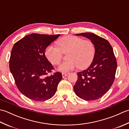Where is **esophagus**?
<instances>
[{
    "label": "esophagus",
    "mask_w": 129,
    "mask_h": 129,
    "mask_svg": "<svg viewBox=\"0 0 129 129\" xmlns=\"http://www.w3.org/2000/svg\"><path fill=\"white\" fill-rule=\"evenodd\" d=\"M68 75V73H62V76L63 78H64V77H65V76H67Z\"/></svg>",
    "instance_id": "1"
}]
</instances>
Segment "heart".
I'll return each instance as SVG.
<instances>
[{"label":"heart","mask_w":129,"mask_h":129,"mask_svg":"<svg viewBox=\"0 0 129 129\" xmlns=\"http://www.w3.org/2000/svg\"><path fill=\"white\" fill-rule=\"evenodd\" d=\"M58 48L50 45L45 49V54L53 65H58L62 57V53H68L67 61L62 62L57 69L67 73L77 67L80 69L88 67L94 60L96 53L94 44L90 40L72 36L64 37L56 42Z\"/></svg>","instance_id":"1"}]
</instances>
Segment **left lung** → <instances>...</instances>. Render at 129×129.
<instances>
[{
  "instance_id": "obj_1",
  "label": "left lung",
  "mask_w": 129,
  "mask_h": 129,
  "mask_svg": "<svg viewBox=\"0 0 129 129\" xmlns=\"http://www.w3.org/2000/svg\"><path fill=\"white\" fill-rule=\"evenodd\" d=\"M90 39L94 44L96 53L90 67L78 73V80L74 86L76 95L82 99H99L109 91L113 85L117 62L110 44L108 40L90 33L76 34Z\"/></svg>"
}]
</instances>
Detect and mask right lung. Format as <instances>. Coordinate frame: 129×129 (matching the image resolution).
I'll use <instances>...</instances> for the list:
<instances>
[{
  "instance_id": "add662e5",
  "label": "right lung",
  "mask_w": 129,
  "mask_h": 129,
  "mask_svg": "<svg viewBox=\"0 0 129 129\" xmlns=\"http://www.w3.org/2000/svg\"><path fill=\"white\" fill-rule=\"evenodd\" d=\"M60 35L31 34L13 46L9 60L10 72L19 91L30 99L45 101L55 94L62 76L59 72L46 76L54 68L45 51Z\"/></svg>"
}]
</instances>
